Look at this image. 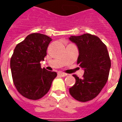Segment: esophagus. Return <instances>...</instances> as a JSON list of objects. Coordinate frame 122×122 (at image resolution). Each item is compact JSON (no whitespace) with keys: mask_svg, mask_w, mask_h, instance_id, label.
I'll list each match as a JSON object with an SVG mask.
<instances>
[{"mask_svg":"<svg viewBox=\"0 0 122 122\" xmlns=\"http://www.w3.org/2000/svg\"><path fill=\"white\" fill-rule=\"evenodd\" d=\"M58 75H59V76H62V77H64V76H66V75H67V74L66 73H63V72H59L58 73Z\"/></svg>","mask_w":122,"mask_h":122,"instance_id":"34e87169","label":"esophagus"}]
</instances>
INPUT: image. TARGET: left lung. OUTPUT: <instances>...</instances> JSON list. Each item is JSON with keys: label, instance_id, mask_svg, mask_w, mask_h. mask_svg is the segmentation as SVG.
I'll list each match as a JSON object with an SVG mask.
<instances>
[{"label": "left lung", "instance_id": "1", "mask_svg": "<svg viewBox=\"0 0 122 122\" xmlns=\"http://www.w3.org/2000/svg\"><path fill=\"white\" fill-rule=\"evenodd\" d=\"M69 39L77 45V63L84 70L81 79L73 75L76 83L69 91L75 100L86 102L95 98L107 82L111 59L106 46L95 35L85 33L80 36H71Z\"/></svg>", "mask_w": 122, "mask_h": 122}]
</instances>
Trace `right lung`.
<instances>
[{
    "mask_svg": "<svg viewBox=\"0 0 122 122\" xmlns=\"http://www.w3.org/2000/svg\"><path fill=\"white\" fill-rule=\"evenodd\" d=\"M52 39L38 33L30 34L15 47L10 60L13 81L19 93L30 100L40 99L48 93L57 73L41 68Z\"/></svg>",
    "mask_w": 122,
    "mask_h": 122,
    "instance_id": "right-lung-1",
    "label": "right lung"
}]
</instances>
